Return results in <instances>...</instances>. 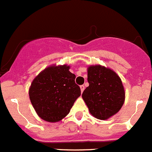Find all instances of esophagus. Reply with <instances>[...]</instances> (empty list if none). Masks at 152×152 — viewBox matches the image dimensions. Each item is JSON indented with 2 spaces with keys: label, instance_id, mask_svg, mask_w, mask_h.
<instances>
[{
  "label": "esophagus",
  "instance_id": "1",
  "mask_svg": "<svg viewBox=\"0 0 152 152\" xmlns=\"http://www.w3.org/2000/svg\"><path fill=\"white\" fill-rule=\"evenodd\" d=\"M80 91H81V93H83V91H84V85H80Z\"/></svg>",
  "mask_w": 152,
  "mask_h": 152
}]
</instances>
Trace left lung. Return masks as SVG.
Returning a JSON list of instances; mask_svg holds the SVG:
<instances>
[{"label": "left lung", "mask_w": 152, "mask_h": 152, "mask_svg": "<svg viewBox=\"0 0 152 152\" xmlns=\"http://www.w3.org/2000/svg\"><path fill=\"white\" fill-rule=\"evenodd\" d=\"M88 81L89 86L82 98L93 116L106 120L120 110L126 92L121 78L113 70L100 64L90 65Z\"/></svg>", "instance_id": "1"}]
</instances>
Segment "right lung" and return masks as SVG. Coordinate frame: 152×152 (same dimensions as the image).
<instances>
[{
	"label": "right lung",
	"mask_w": 152,
	"mask_h": 152,
	"mask_svg": "<svg viewBox=\"0 0 152 152\" xmlns=\"http://www.w3.org/2000/svg\"><path fill=\"white\" fill-rule=\"evenodd\" d=\"M68 64H52L39 74L31 83L29 96L35 111L42 119L57 123L69 113L80 96L75 84V75Z\"/></svg>",
	"instance_id": "obj_1"
}]
</instances>
